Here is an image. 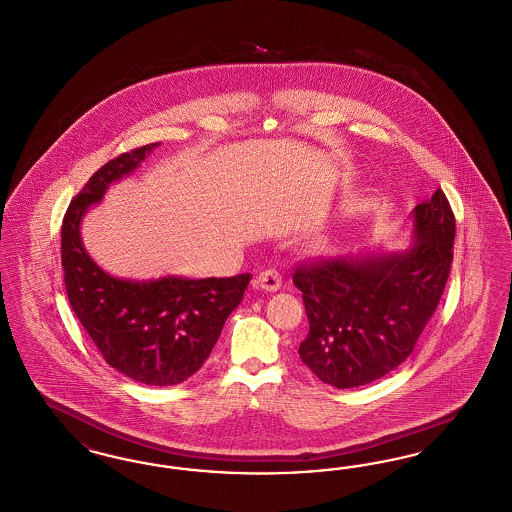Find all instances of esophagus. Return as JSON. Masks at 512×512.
Returning <instances> with one entry per match:
<instances>
[{
    "mask_svg": "<svg viewBox=\"0 0 512 512\" xmlns=\"http://www.w3.org/2000/svg\"><path fill=\"white\" fill-rule=\"evenodd\" d=\"M255 286L265 289V291H278L282 286V276L278 270L274 268H266L263 272H259V276L255 278Z\"/></svg>",
    "mask_w": 512,
    "mask_h": 512,
    "instance_id": "34e87169",
    "label": "esophagus"
}]
</instances>
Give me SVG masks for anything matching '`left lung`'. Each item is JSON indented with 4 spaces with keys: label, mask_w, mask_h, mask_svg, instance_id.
<instances>
[{
    "label": "left lung",
    "mask_w": 512,
    "mask_h": 512,
    "mask_svg": "<svg viewBox=\"0 0 512 512\" xmlns=\"http://www.w3.org/2000/svg\"><path fill=\"white\" fill-rule=\"evenodd\" d=\"M406 251L335 257L295 268L308 335L299 356L337 389H354L406 362L440 303L453 261L455 217L446 194L411 211Z\"/></svg>",
    "instance_id": "left-lung-1"
}]
</instances>
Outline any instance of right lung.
I'll list each match as a JSON object with an SVG mask.
<instances>
[{"label": "right lung", "instance_id": "add662e5", "mask_svg": "<svg viewBox=\"0 0 512 512\" xmlns=\"http://www.w3.org/2000/svg\"><path fill=\"white\" fill-rule=\"evenodd\" d=\"M158 146L120 154L93 173L62 219L61 261L70 307L106 364L137 383L169 387L204 366L251 274L135 282L110 276L89 257L80 234L83 215Z\"/></svg>", "mask_w": 512, "mask_h": 512}]
</instances>
